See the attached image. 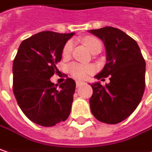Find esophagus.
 <instances>
[{
    "mask_svg": "<svg viewBox=\"0 0 152 152\" xmlns=\"http://www.w3.org/2000/svg\"><path fill=\"white\" fill-rule=\"evenodd\" d=\"M76 88H79V87H81L82 85H83V82H79V81H77L76 83Z\"/></svg>",
    "mask_w": 152,
    "mask_h": 152,
    "instance_id": "34e87169",
    "label": "esophagus"
}]
</instances>
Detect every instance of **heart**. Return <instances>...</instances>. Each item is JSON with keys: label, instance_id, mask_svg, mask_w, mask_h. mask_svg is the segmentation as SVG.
Instances as JSON below:
<instances>
[{"label": "heart", "instance_id": "obj_1", "mask_svg": "<svg viewBox=\"0 0 152 152\" xmlns=\"http://www.w3.org/2000/svg\"><path fill=\"white\" fill-rule=\"evenodd\" d=\"M83 43L91 52H93L94 50H95L96 49H99V48L102 49V43L94 37H91V36L85 37L83 39ZM72 47H73V42L71 40H69L64 45V46L63 48V56L68 57L72 50ZM69 70L75 78L83 80L88 75H90L94 72V69L93 66H90V65H83L80 64H72L71 65H69Z\"/></svg>", "mask_w": 152, "mask_h": 152}]
</instances>
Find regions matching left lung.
<instances>
[{
    "label": "left lung",
    "instance_id": "left-lung-1",
    "mask_svg": "<svg viewBox=\"0 0 152 152\" xmlns=\"http://www.w3.org/2000/svg\"><path fill=\"white\" fill-rule=\"evenodd\" d=\"M101 39L107 52V63L95 78L110 83H92L89 100L94 117L107 124H118L134 112L145 87V62L137 42L118 28L106 26L88 31Z\"/></svg>",
    "mask_w": 152,
    "mask_h": 152
}]
</instances>
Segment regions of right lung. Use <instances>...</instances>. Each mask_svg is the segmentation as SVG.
<instances>
[{"mask_svg":"<svg viewBox=\"0 0 152 152\" xmlns=\"http://www.w3.org/2000/svg\"><path fill=\"white\" fill-rule=\"evenodd\" d=\"M71 33L45 31L20 44L13 64V90L19 107L32 122L53 126L69 115L76 83L67 78L58 88L50 78L58 71L63 48Z\"/></svg>","mask_w":152,"mask_h":152,"instance_id":"obj_1","label":"right lung"}]
</instances>
